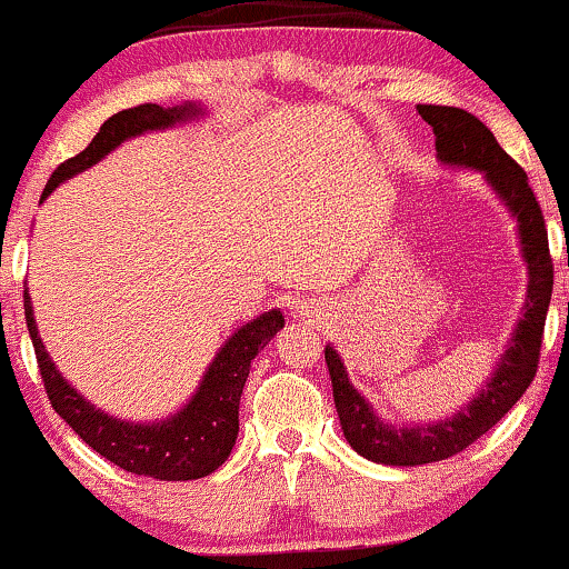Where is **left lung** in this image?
Returning <instances> with one entry per match:
<instances>
[{"instance_id": "left-lung-1", "label": "left lung", "mask_w": 569, "mask_h": 569, "mask_svg": "<svg viewBox=\"0 0 569 569\" xmlns=\"http://www.w3.org/2000/svg\"><path fill=\"white\" fill-rule=\"evenodd\" d=\"M417 112L436 133L438 160L446 168L483 172L496 199L505 204L509 218L517 222V241L528 270V293H525L522 318L517 320L505 355L499 357L486 386L459 407L451 417L436 422H391L362 393L351 386L349 372L338 351L326 347V365L333 383V401L343 438L357 455L378 465L417 467L441 462L465 451L472 441L488 433L496 422L512 409L530 380L536 378L538 355H541L543 322L549 312L553 268L549 257V239L541 207L528 186V176L499 147L496 136L480 123L476 114L459 107L417 104Z\"/></svg>"}]
</instances>
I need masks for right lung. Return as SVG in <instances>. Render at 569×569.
Masks as SVG:
<instances>
[{
  "label": "right lung",
  "instance_id": "1",
  "mask_svg": "<svg viewBox=\"0 0 569 569\" xmlns=\"http://www.w3.org/2000/svg\"><path fill=\"white\" fill-rule=\"evenodd\" d=\"M204 112L207 110L199 102H183L176 107L139 104L112 114L81 154L70 157L52 172L44 193H41V201L60 183L104 160L123 141L149 131H164V128L189 123ZM23 307L28 333H31L47 397L52 401L54 412L97 455L128 472H136V476L157 480H197L210 476L226 462L236 436H239V401L243 383L249 378L251 359L268 347L270 338L286 322L280 309H270V312L257 315L247 326L236 328L233 336L218 349L210 368L204 370L193 397L178 412L162 417V420L133 422L93 407L62 378V372L54 368L52 357H49L44 341H41L39 328H36L28 289L23 293Z\"/></svg>",
  "mask_w": 569,
  "mask_h": 569
}]
</instances>
